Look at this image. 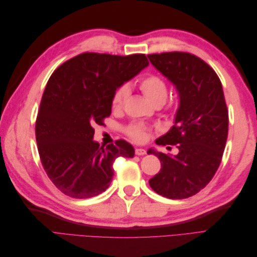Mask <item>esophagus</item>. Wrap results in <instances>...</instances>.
<instances>
[{
  "instance_id": "esophagus-1",
  "label": "esophagus",
  "mask_w": 257,
  "mask_h": 257,
  "mask_svg": "<svg viewBox=\"0 0 257 257\" xmlns=\"http://www.w3.org/2000/svg\"><path fill=\"white\" fill-rule=\"evenodd\" d=\"M147 151L145 149H142V148H136L135 149V154L136 155H145Z\"/></svg>"
}]
</instances>
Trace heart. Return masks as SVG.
<instances>
[{"label":"heart","instance_id":"b5f03b06","mask_svg":"<svg viewBox=\"0 0 257 257\" xmlns=\"http://www.w3.org/2000/svg\"><path fill=\"white\" fill-rule=\"evenodd\" d=\"M142 91L146 97L149 99V102L153 105L155 104H164L165 100L168 96V89L165 81L158 76H148L141 81ZM128 87L127 85H122L118 90L114 92L111 100V106L113 109H118L121 108L122 105L125 102V99L128 96ZM128 135L134 139V141L142 143L146 139L147 133L146 130L141 125H133L131 126L127 131Z\"/></svg>","mask_w":257,"mask_h":257}]
</instances>
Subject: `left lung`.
Wrapping results in <instances>:
<instances>
[{"label": "left lung", "mask_w": 257, "mask_h": 257, "mask_svg": "<svg viewBox=\"0 0 257 257\" xmlns=\"http://www.w3.org/2000/svg\"><path fill=\"white\" fill-rule=\"evenodd\" d=\"M151 64L172 83L179 97L174 125L158 138V145H177L178 154L153 148L160 173L149 180L154 192L170 199L195 195L220 166L228 134V112L222 83L213 69L186 52L149 54Z\"/></svg>", "instance_id": "obj_1"}]
</instances>
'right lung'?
Instances as JSON below:
<instances>
[{
    "label": "right lung",
    "instance_id": "right-lung-1",
    "mask_svg": "<svg viewBox=\"0 0 257 257\" xmlns=\"http://www.w3.org/2000/svg\"><path fill=\"white\" fill-rule=\"evenodd\" d=\"M149 65L145 54L81 53L57 68L46 85L35 133L42 164L52 183L73 198L108 189L116 158H133L125 141L106 148L93 141V125L111 113L116 89Z\"/></svg>",
    "mask_w": 257,
    "mask_h": 257
}]
</instances>
